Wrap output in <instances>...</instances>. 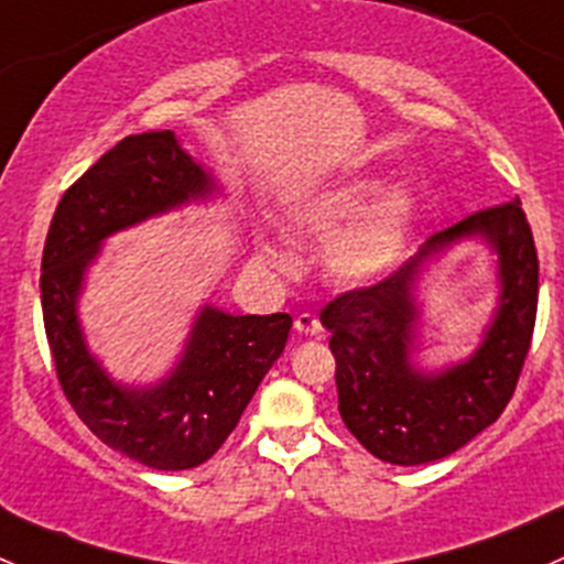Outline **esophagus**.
Segmentation results:
<instances>
[{
	"label": "esophagus",
	"instance_id": "obj_1",
	"mask_svg": "<svg viewBox=\"0 0 564 564\" xmlns=\"http://www.w3.org/2000/svg\"><path fill=\"white\" fill-rule=\"evenodd\" d=\"M294 329H297L300 335H318L322 333V322L314 314H300L294 318Z\"/></svg>",
	"mask_w": 564,
	"mask_h": 564
}]
</instances>
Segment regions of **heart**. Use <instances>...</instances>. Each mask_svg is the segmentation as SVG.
Instances as JSON below:
<instances>
[{
    "mask_svg": "<svg viewBox=\"0 0 564 564\" xmlns=\"http://www.w3.org/2000/svg\"><path fill=\"white\" fill-rule=\"evenodd\" d=\"M417 218L414 193L388 185L382 176H349L311 193L289 209L294 229L324 242L322 267L340 286H371L401 261ZM259 259L292 270L294 253L278 240L259 242Z\"/></svg>",
    "mask_w": 564,
    "mask_h": 564,
    "instance_id": "obj_1",
    "label": "heart"
}]
</instances>
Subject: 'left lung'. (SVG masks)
<instances>
[{
  "instance_id": "1",
  "label": "left lung",
  "mask_w": 564,
  "mask_h": 564,
  "mask_svg": "<svg viewBox=\"0 0 564 564\" xmlns=\"http://www.w3.org/2000/svg\"><path fill=\"white\" fill-rule=\"evenodd\" d=\"M464 239L498 256L500 297L484 340L442 372L413 366L425 260ZM538 314V250L521 202L480 209L431 237L414 259L373 286L324 305L335 355L338 412L371 456L398 466L440 460L486 431L513 398Z\"/></svg>"
}]
</instances>
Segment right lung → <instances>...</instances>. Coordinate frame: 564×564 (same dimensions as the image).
Listing matches in <instances>:
<instances>
[{
    "label": "right lung",
    "mask_w": 564,
    "mask_h": 564,
    "mask_svg": "<svg viewBox=\"0 0 564 564\" xmlns=\"http://www.w3.org/2000/svg\"><path fill=\"white\" fill-rule=\"evenodd\" d=\"M218 193L174 130L128 135L67 187L45 237L40 300L65 398L100 442L150 469H193L218 453L283 355L292 316H235L204 305L172 371L135 388L113 382L89 351L78 297L108 237Z\"/></svg>",
    "instance_id": "obj_1"
}]
</instances>
